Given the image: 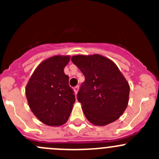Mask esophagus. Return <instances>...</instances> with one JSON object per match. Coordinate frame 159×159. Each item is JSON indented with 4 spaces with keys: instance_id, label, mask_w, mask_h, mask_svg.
<instances>
[{
    "instance_id": "1",
    "label": "esophagus",
    "mask_w": 159,
    "mask_h": 159,
    "mask_svg": "<svg viewBox=\"0 0 159 159\" xmlns=\"http://www.w3.org/2000/svg\"><path fill=\"white\" fill-rule=\"evenodd\" d=\"M78 90H79V86H78V85L75 86V87L74 88V91H75V94H77V93H78Z\"/></svg>"
}]
</instances>
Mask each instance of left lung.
Returning <instances> with one entry per match:
<instances>
[{"label":"left lung","instance_id":"1","mask_svg":"<svg viewBox=\"0 0 159 159\" xmlns=\"http://www.w3.org/2000/svg\"><path fill=\"white\" fill-rule=\"evenodd\" d=\"M71 61L85 78L77 98L86 118L98 126L116 121L127 108L130 91L116 65L99 54L73 56Z\"/></svg>","mask_w":159,"mask_h":159}]
</instances>
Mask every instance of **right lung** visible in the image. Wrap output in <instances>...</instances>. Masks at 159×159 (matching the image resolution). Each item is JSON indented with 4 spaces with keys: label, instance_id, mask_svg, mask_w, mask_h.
<instances>
[{
    "label": "right lung",
    "instance_id": "right-lung-1",
    "mask_svg": "<svg viewBox=\"0 0 159 159\" xmlns=\"http://www.w3.org/2000/svg\"><path fill=\"white\" fill-rule=\"evenodd\" d=\"M69 56L57 55L44 61L26 86V97L34 115L44 124L60 126L68 121L75 96L64 68Z\"/></svg>",
    "mask_w": 159,
    "mask_h": 159
}]
</instances>
